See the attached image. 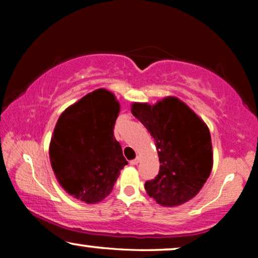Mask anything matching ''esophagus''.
Wrapping results in <instances>:
<instances>
[{
	"label": "esophagus",
	"mask_w": 258,
	"mask_h": 258,
	"mask_svg": "<svg viewBox=\"0 0 258 258\" xmlns=\"http://www.w3.org/2000/svg\"><path fill=\"white\" fill-rule=\"evenodd\" d=\"M140 160H141V158H140L139 156H137V157L135 158V160L130 161V164H132V165H137V164H139V163H140Z\"/></svg>",
	"instance_id": "obj_1"
}]
</instances>
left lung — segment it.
I'll list each match as a JSON object with an SVG mask.
<instances>
[{
  "label": "left lung",
  "mask_w": 258,
  "mask_h": 258,
  "mask_svg": "<svg viewBox=\"0 0 258 258\" xmlns=\"http://www.w3.org/2000/svg\"><path fill=\"white\" fill-rule=\"evenodd\" d=\"M132 112L155 140L160 171L144 184L162 207H177L195 197L213 169L209 128L184 102L164 97L151 105L132 104Z\"/></svg>",
  "instance_id": "8db88e82"
}]
</instances>
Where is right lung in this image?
<instances>
[{
	"instance_id": "obj_1",
	"label": "right lung",
	"mask_w": 258,
	"mask_h": 258,
	"mask_svg": "<svg viewBox=\"0 0 258 258\" xmlns=\"http://www.w3.org/2000/svg\"><path fill=\"white\" fill-rule=\"evenodd\" d=\"M118 112L115 95L97 89L57 119L49 146L51 168L62 188L77 200L101 202L128 164L112 130Z\"/></svg>"
}]
</instances>
